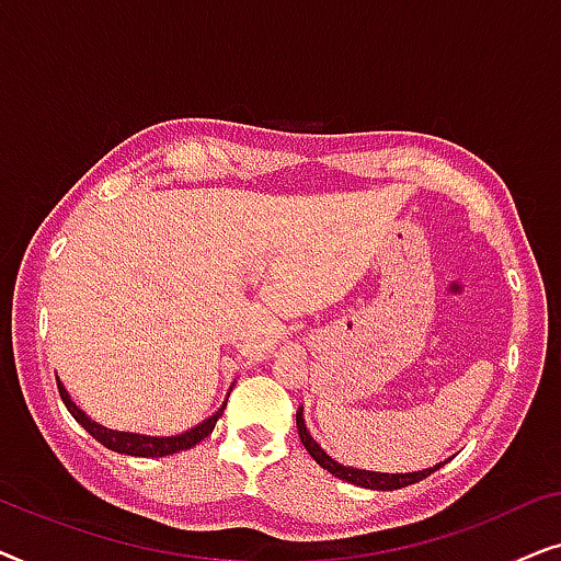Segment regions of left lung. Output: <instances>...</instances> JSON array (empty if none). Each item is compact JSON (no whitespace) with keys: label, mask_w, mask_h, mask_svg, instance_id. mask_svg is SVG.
I'll return each mask as SVG.
<instances>
[{"label":"left lung","mask_w":561,"mask_h":561,"mask_svg":"<svg viewBox=\"0 0 561 561\" xmlns=\"http://www.w3.org/2000/svg\"><path fill=\"white\" fill-rule=\"evenodd\" d=\"M296 428H298V439L306 447V451L317 459L319 467H324L327 472H332L334 478L340 480H347L352 485H359V488H370V490H398V488H405V485H413V482L428 478V474L439 470L444 465H436V467H428V470H419V472H405V474H388V472H367V470H352V467H344L340 462H334L332 457L327 455L324 449L319 447L317 442L311 439V434L306 432V424H304V411L298 409L296 411Z\"/></svg>","instance_id":"obj_1"}]
</instances>
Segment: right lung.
<instances>
[{
	"label": "right lung",
	"instance_id": "add662e5",
	"mask_svg": "<svg viewBox=\"0 0 561 561\" xmlns=\"http://www.w3.org/2000/svg\"><path fill=\"white\" fill-rule=\"evenodd\" d=\"M58 393H60V398H64L66 409L71 411V416L79 421V424L87 428V432L94 436L96 442H102L106 449L119 451V455H129V457H165V455H175V451L196 447L198 442L206 439V436L214 432V426H217V419L227 409V403H225L217 413H214L211 419H206L204 424H198L196 428H191V432H186V434H179V436H140V434H127V432H112V428L99 426L96 421H91L87 413H83L79 405L71 401V396L66 393L64 382H60V380H58Z\"/></svg>",
	"mask_w": 561,
	"mask_h": 561
}]
</instances>
